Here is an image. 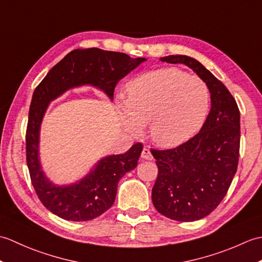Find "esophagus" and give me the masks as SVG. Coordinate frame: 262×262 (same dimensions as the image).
Returning a JSON list of instances; mask_svg holds the SVG:
<instances>
[{
    "label": "esophagus",
    "instance_id": "obj_1",
    "mask_svg": "<svg viewBox=\"0 0 262 262\" xmlns=\"http://www.w3.org/2000/svg\"><path fill=\"white\" fill-rule=\"evenodd\" d=\"M141 157H142L144 160H153V155H152L151 151H149V149L146 148V147L143 148Z\"/></svg>",
    "mask_w": 262,
    "mask_h": 262
}]
</instances>
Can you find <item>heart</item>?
I'll use <instances>...</instances> for the list:
<instances>
[{
    "instance_id": "1",
    "label": "heart",
    "mask_w": 262,
    "mask_h": 262,
    "mask_svg": "<svg viewBox=\"0 0 262 262\" xmlns=\"http://www.w3.org/2000/svg\"><path fill=\"white\" fill-rule=\"evenodd\" d=\"M126 99L119 98L122 125L140 135L149 124V135L160 146L180 145L203 126L209 108L206 83L176 68L147 72L126 86Z\"/></svg>"
}]
</instances>
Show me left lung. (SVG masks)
Returning a JSON list of instances; mask_svg holds the SVG:
<instances>
[{
  "label": "left lung",
  "mask_w": 262,
  "mask_h": 262,
  "mask_svg": "<svg viewBox=\"0 0 262 262\" xmlns=\"http://www.w3.org/2000/svg\"><path fill=\"white\" fill-rule=\"evenodd\" d=\"M185 64L210 92L211 107L198 134L170 149H151L159 173L152 202L160 214L179 222L209 215L225 197L240 155V110L230 91L197 59L186 55L161 58Z\"/></svg>",
  "instance_id": "left-lung-1"
}]
</instances>
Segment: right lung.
Instances as JSON below:
<instances>
[{
	"label": "right lung",
	"instance_id": "obj_1",
	"mask_svg": "<svg viewBox=\"0 0 262 262\" xmlns=\"http://www.w3.org/2000/svg\"><path fill=\"white\" fill-rule=\"evenodd\" d=\"M144 60L99 48L75 49L55 65L35 89L26 133L27 165L39 200L60 219L85 222L108 210L116 199L119 180L137 166L143 145L136 143L124 154L101 159L77 183L54 185L41 170L38 154L40 124L49 102L69 89L84 84L100 89L113 100L117 83Z\"/></svg>",
	"mask_w": 262,
	"mask_h": 262
}]
</instances>
